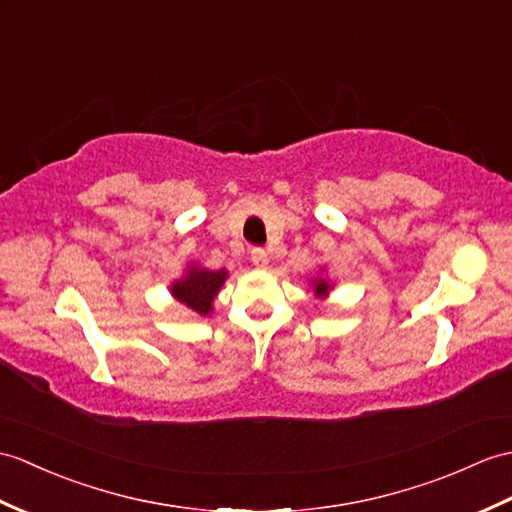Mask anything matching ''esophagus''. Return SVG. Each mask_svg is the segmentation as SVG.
Instances as JSON below:
<instances>
[{
  "instance_id": "34e87169",
  "label": "esophagus",
  "mask_w": 512,
  "mask_h": 512,
  "mask_svg": "<svg viewBox=\"0 0 512 512\" xmlns=\"http://www.w3.org/2000/svg\"><path fill=\"white\" fill-rule=\"evenodd\" d=\"M251 261H253L257 268H264L268 264V253L264 251V248H253V251H251Z\"/></svg>"
}]
</instances>
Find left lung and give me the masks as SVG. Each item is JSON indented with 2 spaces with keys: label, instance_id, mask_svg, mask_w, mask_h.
Returning <instances> with one entry per match:
<instances>
[{
  "label": "left lung",
  "instance_id": "1",
  "mask_svg": "<svg viewBox=\"0 0 512 512\" xmlns=\"http://www.w3.org/2000/svg\"><path fill=\"white\" fill-rule=\"evenodd\" d=\"M327 290H329V285H327V281H316V294H327Z\"/></svg>",
  "mask_w": 512,
  "mask_h": 512
}]
</instances>
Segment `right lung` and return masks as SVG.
Segmentation results:
<instances>
[{"mask_svg":"<svg viewBox=\"0 0 512 512\" xmlns=\"http://www.w3.org/2000/svg\"><path fill=\"white\" fill-rule=\"evenodd\" d=\"M224 279H227V270L192 268L183 281H176L172 285V294L178 301L185 303L189 310H194L200 316H207Z\"/></svg>","mask_w":512,"mask_h":512,"instance_id":"obj_1","label":"right lung"}]
</instances>
